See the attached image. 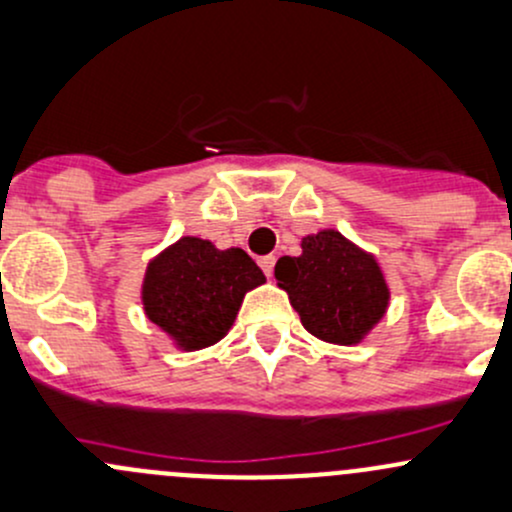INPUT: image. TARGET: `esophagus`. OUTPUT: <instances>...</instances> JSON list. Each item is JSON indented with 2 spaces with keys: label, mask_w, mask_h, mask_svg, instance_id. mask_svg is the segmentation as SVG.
<instances>
[{
  "label": "esophagus",
  "mask_w": 512,
  "mask_h": 512,
  "mask_svg": "<svg viewBox=\"0 0 512 512\" xmlns=\"http://www.w3.org/2000/svg\"><path fill=\"white\" fill-rule=\"evenodd\" d=\"M274 255H265V257H260V267H262V272L267 274V277H272V272H274Z\"/></svg>",
  "instance_id": "1"
}]
</instances>
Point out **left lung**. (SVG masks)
<instances>
[{"mask_svg":"<svg viewBox=\"0 0 512 512\" xmlns=\"http://www.w3.org/2000/svg\"><path fill=\"white\" fill-rule=\"evenodd\" d=\"M274 279L306 331L338 346L363 341L390 304L378 260L338 230L306 235L299 257H279Z\"/></svg>","mask_w":512,"mask_h":512,"instance_id":"8db88e82","label":"left lung"}]
</instances>
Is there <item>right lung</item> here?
Wrapping results in <instances>:
<instances>
[{
  "mask_svg": "<svg viewBox=\"0 0 512 512\" xmlns=\"http://www.w3.org/2000/svg\"><path fill=\"white\" fill-rule=\"evenodd\" d=\"M260 284L265 274L245 250H218L211 240L188 235L149 262L144 314L181 351H201L230 331L245 294Z\"/></svg>",
  "mask_w": 512,
  "mask_h": 512,
  "instance_id": "1",
  "label": "right lung"
}]
</instances>
